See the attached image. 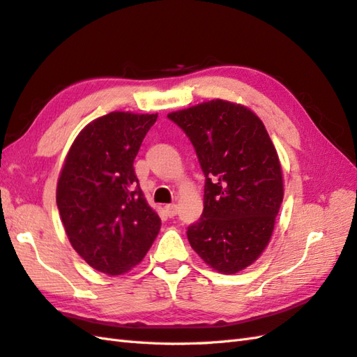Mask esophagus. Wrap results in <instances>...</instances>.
I'll use <instances>...</instances> for the list:
<instances>
[{
  "label": "esophagus",
  "instance_id": "esophagus-1",
  "mask_svg": "<svg viewBox=\"0 0 357 357\" xmlns=\"http://www.w3.org/2000/svg\"><path fill=\"white\" fill-rule=\"evenodd\" d=\"M165 213H167L169 218H175L178 214V205L176 204H170V205H165L164 206Z\"/></svg>",
  "mask_w": 357,
  "mask_h": 357
}]
</instances>
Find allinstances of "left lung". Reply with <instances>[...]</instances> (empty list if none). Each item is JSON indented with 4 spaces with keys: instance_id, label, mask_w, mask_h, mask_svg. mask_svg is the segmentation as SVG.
Here are the masks:
<instances>
[{
    "instance_id": "obj_1",
    "label": "left lung",
    "mask_w": 357,
    "mask_h": 357,
    "mask_svg": "<svg viewBox=\"0 0 357 357\" xmlns=\"http://www.w3.org/2000/svg\"><path fill=\"white\" fill-rule=\"evenodd\" d=\"M167 117L192 141L205 175L204 211L188 242L214 271H243L268 246L284 195L268 130L250 107L220 98Z\"/></svg>"
}]
</instances>
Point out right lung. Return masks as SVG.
<instances>
[{
    "label": "right lung",
    "mask_w": 357,
    "mask_h": 357,
    "mask_svg": "<svg viewBox=\"0 0 357 357\" xmlns=\"http://www.w3.org/2000/svg\"><path fill=\"white\" fill-rule=\"evenodd\" d=\"M158 114L109 112L79 132L56 204L71 246L91 268L121 275L144 259L161 219L138 185L134 160Z\"/></svg>",
    "instance_id": "obj_1"
}]
</instances>
